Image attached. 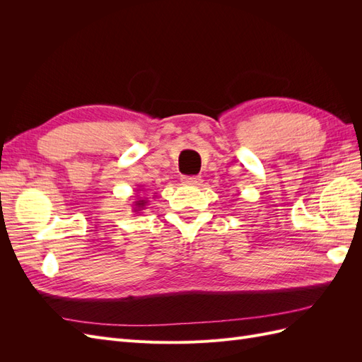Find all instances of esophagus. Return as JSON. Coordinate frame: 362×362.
Wrapping results in <instances>:
<instances>
[{"instance_id": "34e87169", "label": "esophagus", "mask_w": 362, "mask_h": 362, "mask_svg": "<svg viewBox=\"0 0 362 362\" xmlns=\"http://www.w3.org/2000/svg\"><path fill=\"white\" fill-rule=\"evenodd\" d=\"M184 184H192V185H198L202 182L201 177H182Z\"/></svg>"}]
</instances>
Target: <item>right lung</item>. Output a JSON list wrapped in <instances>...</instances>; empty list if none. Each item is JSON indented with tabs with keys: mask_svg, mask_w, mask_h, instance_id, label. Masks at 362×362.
Listing matches in <instances>:
<instances>
[{
	"mask_svg": "<svg viewBox=\"0 0 362 362\" xmlns=\"http://www.w3.org/2000/svg\"><path fill=\"white\" fill-rule=\"evenodd\" d=\"M137 190H140V189H137ZM148 204V199H137V201H134V213H140L141 210H144V208H145V205Z\"/></svg>",
	"mask_w": 362,
	"mask_h": 362,
	"instance_id": "add662e5",
	"label": "right lung"
}]
</instances>
